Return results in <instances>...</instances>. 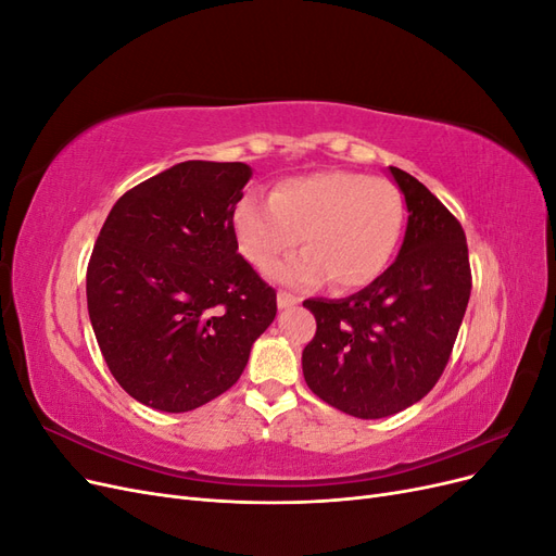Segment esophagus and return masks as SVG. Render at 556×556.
<instances>
[{
	"label": "esophagus",
	"mask_w": 556,
	"mask_h": 556,
	"mask_svg": "<svg viewBox=\"0 0 556 556\" xmlns=\"http://www.w3.org/2000/svg\"><path fill=\"white\" fill-rule=\"evenodd\" d=\"M299 304V299L288 292H278V308H292Z\"/></svg>",
	"instance_id": "34e87169"
}]
</instances>
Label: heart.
Wrapping results in <instances>:
<instances>
[{
	"label": "heart",
	"instance_id": "b5f03b06",
	"mask_svg": "<svg viewBox=\"0 0 556 556\" xmlns=\"http://www.w3.org/2000/svg\"><path fill=\"white\" fill-rule=\"evenodd\" d=\"M241 255L266 274L302 233L307 248L271 269L306 288L329 278L339 290L371 285L392 262L406 208L394 182L352 172H317L278 182L271 201L243 197L233 211Z\"/></svg>",
	"mask_w": 556,
	"mask_h": 556
}]
</instances>
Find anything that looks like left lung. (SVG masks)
I'll return each mask as SVG.
<instances>
[{
	"label": "left lung",
	"instance_id": "left-lung-1",
	"mask_svg": "<svg viewBox=\"0 0 556 556\" xmlns=\"http://www.w3.org/2000/svg\"><path fill=\"white\" fill-rule=\"evenodd\" d=\"M390 172L410 213L396 262L357 294L304 301L317 323L301 357L306 384L362 419L394 415L433 390L473 285L457 217L417 178Z\"/></svg>",
	"mask_w": 556,
	"mask_h": 556
}]
</instances>
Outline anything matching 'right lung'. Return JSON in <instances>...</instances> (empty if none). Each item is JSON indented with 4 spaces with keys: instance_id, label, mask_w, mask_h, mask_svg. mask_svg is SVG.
<instances>
[{
    "instance_id": "right-lung-1",
    "label": "right lung",
    "mask_w": 556,
    "mask_h": 556,
    "mask_svg": "<svg viewBox=\"0 0 556 556\" xmlns=\"http://www.w3.org/2000/svg\"><path fill=\"white\" fill-rule=\"evenodd\" d=\"M243 162H180L115 201L86 274L90 323L123 390L164 413L227 392L276 317V290L241 255Z\"/></svg>"
}]
</instances>
